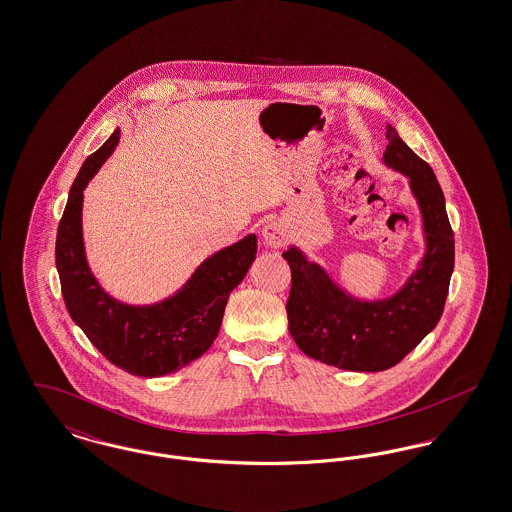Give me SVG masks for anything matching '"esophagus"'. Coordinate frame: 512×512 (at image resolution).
Returning <instances> with one entry per match:
<instances>
[{"label":"esophagus","mask_w":512,"mask_h":512,"mask_svg":"<svg viewBox=\"0 0 512 512\" xmlns=\"http://www.w3.org/2000/svg\"><path fill=\"white\" fill-rule=\"evenodd\" d=\"M263 242L270 249H280L284 245L288 244V234L284 230V226L276 220L268 222L263 226Z\"/></svg>","instance_id":"1"}]
</instances>
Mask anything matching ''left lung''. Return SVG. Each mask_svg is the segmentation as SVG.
I'll use <instances>...</instances> for the list:
<instances>
[{
  "label": "left lung",
  "instance_id": "8db88e82",
  "mask_svg": "<svg viewBox=\"0 0 512 512\" xmlns=\"http://www.w3.org/2000/svg\"><path fill=\"white\" fill-rule=\"evenodd\" d=\"M386 138L384 161L409 176L426 236V255L401 292L382 301H359L299 249L282 253L292 270L286 311L297 347L320 363L355 372L397 365L436 328L455 267V238L436 174L390 124Z\"/></svg>",
  "mask_w": 512,
  "mask_h": 512
}]
</instances>
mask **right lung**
<instances>
[{"label":"right lung","instance_id":"obj_1","mask_svg":"<svg viewBox=\"0 0 512 512\" xmlns=\"http://www.w3.org/2000/svg\"><path fill=\"white\" fill-rule=\"evenodd\" d=\"M119 134L117 128L76 174L57 228L55 265L67 311L99 353L128 374L157 378L190 365L213 345L228 295L255 261L257 238L249 234L211 255L161 303L132 307L103 292L84 255L82 192L119 144Z\"/></svg>","mask_w":512,"mask_h":512}]
</instances>
